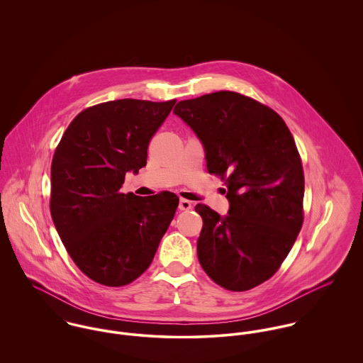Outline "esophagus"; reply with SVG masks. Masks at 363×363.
I'll use <instances>...</instances> for the list:
<instances>
[{
	"label": "esophagus",
	"instance_id": "obj_1",
	"mask_svg": "<svg viewBox=\"0 0 363 363\" xmlns=\"http://www.w3.org/2000/svg\"><path fill=\"white\" fill-rule=\"evenodd\" d=\"M179 208H180L182 211H190V209L193 208V203H191V201H189V200L182 199V200H180V203H179Z\"/></svg>",
	"mask_w": 363,
	"mask_h": 363
}]
</instances>
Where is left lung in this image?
I'll use <instances>...</instances> for the list:
<instances>
[{
	"label": "left lung",
	"mask_w": 363,
	"mask_h": 363,
	"mask_svg": "<svg viewBox=\"0 0 363 363\" xmlns=\"http://www.w3.org/2000/svg\"><path fill=\"white\" fill-rule=\"evenodd\" d=\"M197 134L207 169L225 182L229 215L197 204V255L219 286L243 292L269 279L303 223L305 176L295 140L271 107L230 91L176 104Z\"/></svg>",
	"instance_id": "8db88e82"
}]
</instances>
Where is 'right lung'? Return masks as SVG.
I'll use <instances>...</instances> for the list:
<instances>
[{
    "label": "right lung",
    "instance_id": "obj_1",
    "mask_svg": "<svg viewBox=\"0 0 363 363\" xmlns=\"http://www.w3.org/2000/svg\"><path fill=\"white\" fill-rule=\"evenodd\" d=\"M176 101L118 99L82 110L52 162L50 212L77 267L106 286H124L151 265L179 197L120 191L125 173L147 164V151Z\"/></svg>",
    "mask_w": 363,
    "mask_h": 363
}]
</instances>
